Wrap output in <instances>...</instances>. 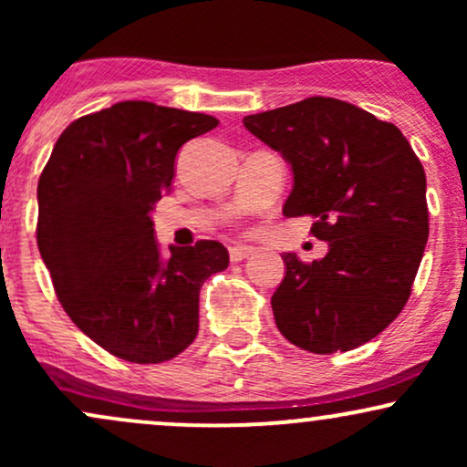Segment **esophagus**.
<instances>
[{
  "instance_id": "obj_1",
  "label": "esophagus",
  "mask_w": 467,
  "mask_h": 467,
  "mask_svg": "<svg viewBox=\"0 0 467 467\" xmlns=\"http://www.w3.org/2000/svg\"><path fill=\"white\" fill-rule=\"evenodd\" d=\"M252 252H254L252 245H233V248H230V261H233V264H239V261L248 259Z\"/></svg>"
}]
</instances>
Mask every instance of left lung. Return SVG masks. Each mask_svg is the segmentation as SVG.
Here are the masks:
<instances>
[{"instance_id": "left-lung-1", "label": "left lung", "mask_w": 467, "mask_h": 467, "mask_svg": "<svg viewBox=\"0 0 467 467\" xmlns=\"http://www.w3.org/2000/svg\"><path fill=\"white\" fill-rule=\"evenodd\" d=\"M252 136L283 155L294 186L283 215L314 217L323 259L283 254L272 296L278 331L312 353L351 351L398 318L428 241L426 173L393 122L312 96L244 118Z\"/></svg>"}]
</instances>
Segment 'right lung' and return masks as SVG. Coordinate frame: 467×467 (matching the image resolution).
I'll return each mask as SVG.
<instances>
[{
	"label": "right lung",
	"instance_id": "add662e5",
	"mask_svg": "<svg viewBox=\"0 0 467 467\" xmlns=\"http://www.w3.org/2000/svg\"><path fill=\"white\" fill-rule=\"evenodd\" d=\"M217 118L122 100L58 136L36 186V245L72 323L111 356L171 360L200 329V289L228 267L219 241L160 254L151 211L175 155Z\"/></svg>",
	"mask_w": 467,
	"mask_h": 467
}]
</instances>
